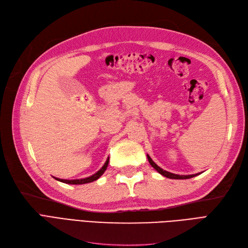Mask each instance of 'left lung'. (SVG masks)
I'll return each instance as SVG.
<instances>
[{"label":"left lung","instance_id":"8db88e82","mask_svg":"<svg viewBox=\"0 0 248 248\" xmlns=\"http://www.w3.org/2000/svg\"><path fill=\"white\" fill-rule=\"evenodd\" d=\"M147 157H148V160H149L150 164H151V166H152L157 171H158L160 175H162V176H164V177H167V178H169V179L183 180V179H189V178H192V177H196V176L200 175V174H194V175H176V174H172V172L164 170H162L161 168H159L158 166H157V164L151 159V157H150L148 154H147Z\"/></svg>","mask_w":248,"mask_h":248}]
</instances>
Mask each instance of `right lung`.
<instances>
[{
  "mask_svg": "<svg viewBox=\"0 0 248 248\" xmlns=\"http://www.w3.org/2000/svg\"><path fill=\"white\" fill-rule=\"evenodd\" d=\"M108 160H109V158H108L107 159V161H106V163L103 164V167L97 171V172H95L94 175H92V176H90V177H88V178H84V179H77V180H64V179H58V178H56V177H54L56 180H58V181H60V182H63V183H66V184H86V183H91V182H93V181H96L97 179L98 178H100V176L103 174L104 171H106V170H107V168H108Z\"/></svg>",
  "mask_w": 248,
  "mask_h": 248,
  "instance_id": "obj_1",
  "label": "right lung"
}]
</instances>
